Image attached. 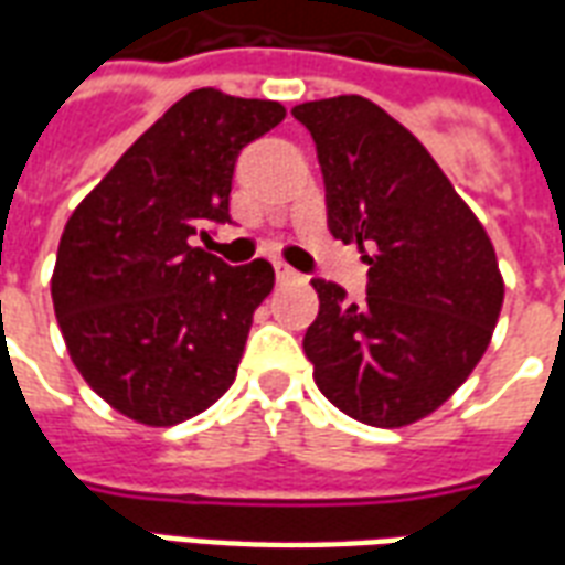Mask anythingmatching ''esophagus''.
Here are the masks:
<instances>
[{
  "mask_svg": "<svg viewBox=\"0 0 565 565\" xmlns=\"http://www.w3.org/2000/svg\"><path fill=\"white\" fill-rule=\"evenodd\" d=\"M275 275H278V281H294V278H299L296 269H290L287 263H275Z\"/></svg>",
  "mask_w": 565,
  "mask_h": 565,
  "instance_id": "esophagus-1",
  "label": "esophagus"
}]
</instances>
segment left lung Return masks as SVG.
Instances as JSON below:
<instances>
[{
  "label": "left lung",
  "instance_id": "1",
  "mask_svg": "<svg viewBox=\"0 0 565 565\" xmlns=\"http://www.w3.org/2000/svg\"><path fill=\"white\" fill-rule=\"evenodd\" d=\"M318 145L327 226L369 249V290L315 278L320 311L302 348L315 384L360 424L396 429L433 415L472 375L502 311L490 235L429 150L363 96L302 103Z\"/></svg>",
  "mask_w": 565,
  "mask_h": 565
}]
</instances>
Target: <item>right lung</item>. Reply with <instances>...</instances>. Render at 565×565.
I'll use <instances>...</instances> for the list:
<instances>
[{"mask_svg": "<svg viewBox=\"0 0 565 565\" xmlns=\"http://www.w3.org/2000/svg\"><path fill=\"white\" fill-rule=\"evenodd\" d=\"M284 115L271 99L186 93L68 217L51 275L56 323L81 379L136 424L190 420L235 381L275 269L226 266L190 242L230 221L238 150Z\"/></svg>", "mask_w": 565, "mask_h": 565, "instance_id": "1", "label": "right lung"}]
</instances>
